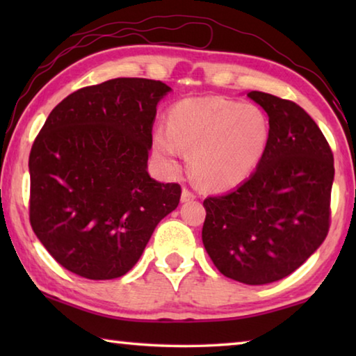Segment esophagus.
<instances>
[{"instance_id":"obj_1","label":"esophagus","mask_w":356,"mask_h":356,"mask_svg":"<svg viewBox=\"0 0 356 356\" xmlns=\"http://www.w3.org/2000/svg\"><path fill=\"white\" fill-rule=\"evenodd\" d=\"M196 197V195L193 191H190L188 188H184L182 190V197H180V200H182V202H188V201H193Z\"/></svg>"}]
</instances>
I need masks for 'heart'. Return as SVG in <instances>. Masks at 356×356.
<instances>
[{
    "instance_id": "heart-1",
    "label": "heart",
    "mask_w": 356,
    "mask_h": 356,
    "mask_svg": "<svg viewBox=\"0 0 356 356\" xmlns=\"http://www.w3.org/2000/svg\"><path fill=\"white\" fill-rule=\"evenodd\" d=\"M170 127L154 134V149L176 168L184 149L191 150V171L202 185L232 188L254 171L267 149L270 124L261 108L212 97L174 105Z\"/></svg>"
}]
</instances>
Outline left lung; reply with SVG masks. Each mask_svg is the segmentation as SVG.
I'll use <instances>...</instances> for the list:
<instances>
[{
    "label": "left lung",
    "mask_w": 356,
    "mask_h": 356,
    "mask_svg": "<svg viewBox=\"0 0 356 356\" xmlns=\"http://www.w3.org/2000/svg\"><path fill=\"white\" fill-rule=\"evenodd\" d=\"M270 136L256 171L236 190L204 200L202 243L215 267L250 286L295 272L330 229L333 152L295 102L259 91Z\"/></svg>",
    "instance_id": "left-lung-1"
}]
</instances>
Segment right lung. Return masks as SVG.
Segmentation results:
<instances>
[{
  "instance_id": "right-lung-1",
  "label": "right lung",
  "mask_w": 356,
  "mask_h": 356,
  "mask_svg": "<svg viewBox=\"0 0 356 356\" xmlns=\"http://www.w3.org/2000/svg\"><path fill=\"white\" fill-rule=\"evenodd\" d=\"M170 86L114 78L58 104L29 154V222L69 272L119 278L156 225L179 206L180 185L149 176L156 104Z\"/></svg>"
}]
</instances>
